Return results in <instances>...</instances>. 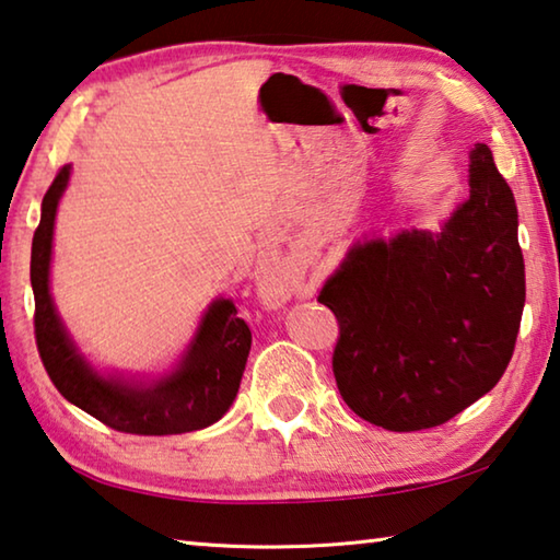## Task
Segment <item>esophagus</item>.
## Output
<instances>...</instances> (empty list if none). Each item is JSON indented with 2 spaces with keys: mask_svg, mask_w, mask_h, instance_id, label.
I'll return each instance as SVG.
<instances>
[{
  "mask_svg": "<svg viewBox=\"0 0 560 560\" xmlns=\"http://www.w3.org/2000/svg\"><path fill=\"white\" fill-rule=\"evenodd\" d=\"M259 293H261V299L269 303V306H279V303H283L291 296V291L279 287V283H264Z\"/></svg>",
  "mask_w": 560,
  "mask_h": 560,
  "instance_id": "esophagus-1",
  "label": "esophagus"
}]
</instances>
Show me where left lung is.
Listing matches in <instances>:
<instances>
[{"label":"left lung","mask_w":560,"mask_h":560,"mask_svg":"<svg viewBox=\"0 0 560 560\" xmlns=\"http://www.w3.org/2000/svg\"><path fill=\"white\" fill-rule=\"evenodd\" d=\"M524 301L514 192L477 143L469 197L440 232L355 242L320 289L340 326L338 390L377 428H438L504 375Z\"/></svg>","instance_id":"left-lung-1"}]
</instances>
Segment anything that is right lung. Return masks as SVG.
<instances>
[{
    "mask_svg": "<svg viewBox=\"0 0 560 560\" xmlns=\"http://www.w3.org/2000/svg\"><path fill=\"white\" fill-rule=\"evenodd\" d=\"M71 177L63 165L46 189L42 222L32 242L34 334L42 363L66 400L108 428L130 434H183L210 428L230 410L249 358L252 330L236 318L232 299L207 306L192 340L163 375L101 373L66 330L49 289L56 210Z\"/></svg>",
    "mask_w": 560,
    "mask_h": 560,
    "instance_id": "obj_1",
    "label": "right lung"
}]
</instances>
